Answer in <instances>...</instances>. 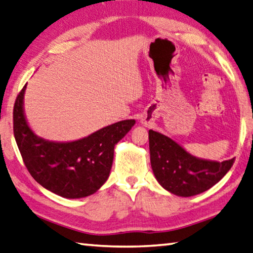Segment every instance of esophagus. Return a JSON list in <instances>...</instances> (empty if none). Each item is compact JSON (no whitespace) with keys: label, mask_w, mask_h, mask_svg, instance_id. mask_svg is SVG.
I'll return each mask as SVG.
<instances>
[{"label":"esophagus","mask_w":253,"mask_h":253,"mask_svg":"<svg viewBox=\"0 0 253 253\" xmlns=\"http://www.w3.org/2000/svg\"><path fill=\"white\" fill-rule=\"evenodd\" d=\"M140 123H141L142 125L145 126V127H151L152 124H153L152 120H149V118H147V117H142Z\"/></svg>","instance_id":"1"}]
</instances>
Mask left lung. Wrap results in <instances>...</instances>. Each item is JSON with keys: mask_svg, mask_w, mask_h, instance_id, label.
Instances as JSON below:
<instances>
[{"mask_svg": "<svg viewBox=\"0 0 253 253\" xmlns=\"http://www.w3.org/2000/svg\"><path fill=\"white\" fill-rule=\"evenodd\" d=\"M150 163L158 183L176 196L190 197L210 190L234 165L235 158L214 161L197 158L170 137L149 130Z\"/></svg>", "mask_w": 253, "mask_h": 253, "instance_id": "left-lung-1", "label": "left lung"}]
</instances>
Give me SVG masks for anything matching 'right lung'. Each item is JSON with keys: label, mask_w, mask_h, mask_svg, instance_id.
<instances>
[{"label": "right lung", "mask_w": 253, "mask_h": 253, "mask_svg": "<svg viewBox=\"0 0 253 253\" xmlns=\"http://www.w3.org/2000/svg\"><path fill=\"white\" fill-rule=\"evenodd\" d=\"M27 84L14 105V136L25 166L44 189L64 199L92 195L110 176L114 149L135 125L121 121L72 141H52L37 136L24 110Z\"/></svg>", "instance_id": "right-lung-1"}]
</instances>
